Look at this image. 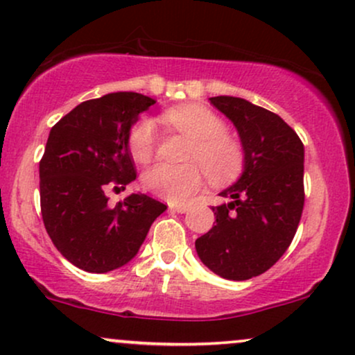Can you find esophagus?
Here are the masks:
<instances>
[{
  "label": "esophagus",
  "mask_w": 355,
  "mask_h": 355,
  "mask_svg": "<svg viewBox=\"0 0 355 355\" xmlns=\"http://www.w3.org/2000/svg\"><path fill=\"white\" fill-rule=\"evenodd\" d=\"M169 209H171V211H173V212H178V214H184V212H187V211H189V204H176V205H169Z\"/></svg>",
  "instance_id": "34e87169"
}]
</instances>
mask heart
<instances>
[{"label":"heart","mask_w":355,"mask_h":355,"mask_svg":"<svg viewBox=\"0 0 355 355\" xmlns=\"http://www.w3.org/2000/svg\"><path fill=\"white\" fill-rule=\"evenodd\" d=\"M171 128L192 139L184 161L189 164H156L143 174L144 189L169 202H181L194 194L205 176L214 184H227L237 179L245 168V148L227 133V125L216 112L202 105H181L164 112ZM157 146L156 126L141 118L130 128L128 150L135 161L146 164Z\"/></svg>","instance_id":"1"}]
</instances>
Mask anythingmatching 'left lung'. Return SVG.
Listing matches in <instances>:
<instances>
[{"label":"left lung","instance_id":"obj_1","mask_svg":"<svg viewBox=\"0 0 355 355\" xmlns=\"http://www.w3.org/2000/svg\"><path fill=\"white\" fill-rule=\"evenodd\" d=\"M234 121L245 148L242 178L212 207L216 225L196 240L202 263L243 282L271 268L286 252L304 207V146L277 113L243 98H209Z\"/></svg>","mask_w":355,"mask_h":355}]
</instances>
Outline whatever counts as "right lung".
Here are the masks:
<instances>
[{
  "mask_svg": "<svg viewBox=\"0 0 355 355\" xmlns=\"http://www.w3.org/2000/svg\"><path fill=\"white\" fill-rule=\"evenodd\" d=\"M155 103L146 95L116 92L82 102L51 128L39 161L42 222L54 247L77 268L107 273L128 263L168 209L146 194L112 207L105 196L137 179L128 133Z\"/></svg>",
  "mask_w": 355,
  "mask_h": 355,
  "instance_id": "add662e5",
  "label": "right lung"
}]
</instances>
